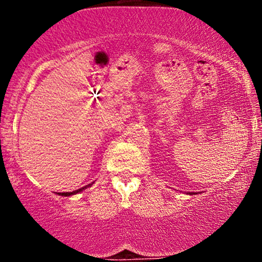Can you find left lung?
Segmentation results:
<instances>
[{
	"label": "left lung",
	"mask_w": 262,
	"mask_h": 262,
	"mask_svg": "<svg viewBox=\"0 0 262 262\" xmlns=\"http://www.w3.org/2000/svg\"><path fill=\"white\" fill-rule=\"evenodd\" d=\"M189 194H194V192H192V193H189Z\"/></svg>",
	"instance_id": "left-lung-1"
}]
</instances>
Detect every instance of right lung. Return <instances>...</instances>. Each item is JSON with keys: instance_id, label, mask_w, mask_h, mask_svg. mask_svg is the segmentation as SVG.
I'll list each match as a JSON object with an SVG mask.
<instances>
[{"instance_id": "obj_1", "label": "right lung", "mask_w": 262, "mask_h": 262, "mask_svg": "<svg viewBox=\"0 0 262 262\" xmlns=\"http://www.w3.org/2000/svg\"><path fill=\"white\" fill-rule=\"evenodd\" d=\"M92 183H90V185H87V186H85V187H81V188H79V189H75V191H73V192H59V196H64V197H69V196H73V194H76V193H80V192H82L83 189H86L87 187H90V186H91Z\"/></svg>"}]
</instances>
